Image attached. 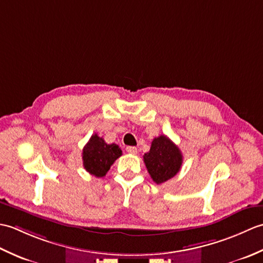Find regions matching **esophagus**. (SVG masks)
Segmentation results:
<instances>
[{
    "label": "esophagus",
    "mask_w": 263,
    "mask_h": 263,
    "mask_svg": "<svg viewBox=\"0 0 263 263\" xmlns=\"http://www.w3.org/2000/svg\"><path fill=\"white\" fill-rule=\"evenodd\" d=\"M126 152L133 154V155H137L138 154V149L136 147H126Z\"/></svg>",
    "instance_id": "esophagus-1"
}]
</instances>
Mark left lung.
<instances>
[{
	"mask_svg": "<svg viewBox=\"0 0 263 263\" xmlns=\"http://www.w3.org/2000/svg\"><path fill=\"white\" fill-rule=\"evenodd\" d=\"M143 161L153 181L161 184L171 180L180 172L183 156L181 150L170 138L159 136L153 140L149 153L143 156Z\"/></svg>",
	"mask_w": 263,
	"mask_h": 263,
	"instance_id": "obj_1",
	"label": "left lung"
}]
</instances>
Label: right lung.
Instances as JSON below:
<instances>
[{
    "label": "right lung",
    "mask_w": 263,
    "mask_h": 263,
    "mask_svg": "<svg viewBox=\"0 0 263 263\" xmlns=\"http://www.w3.org/2000/svg\"><path fill=\"white\" fill-rule=\"evenodd\" d=\"M120 156H122V150L116 143L107 144L103 138L95 133L83 147V167L89 174L103 177Z\"/></svg>",
    "instance_id": "add662e5"
}]
</instances>
